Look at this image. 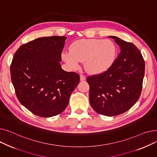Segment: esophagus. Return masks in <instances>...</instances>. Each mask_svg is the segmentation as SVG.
Segmentation results:
<instances>
[{
    "label": "esophagus",
    "instance_id": "1",
    "mask_svg": "<svg viewBox=\"0 0 157 157\" xmlns=\"http://www.w3.org/2000/svg\"><path fill=\"white\" fill-rule=\"evenodd\" d=\"M85 79H86L85 76L83 75V74H81V75H80V80L81 81H85Z\"/></svg>",
    "mask_w": 157,
    "mask_h": 157
}]
</instances>
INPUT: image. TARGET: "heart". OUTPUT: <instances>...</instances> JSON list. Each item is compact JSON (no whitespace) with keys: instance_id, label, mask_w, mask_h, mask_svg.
<instances>
[{"instance_id":"1","label":"heart","mask_w":157,"mask_h":157,"mask_svg":"<svg viewBox=\"0 0 157 157\" xmlns=\"http://www.w3.org/2000/svg\"><path fill=\"white\" fill-rule=\"evenodd\" d=\"M117 48L113 41L107 39H81L74 42L70 52H63L62 59L72 69H77L80 62L90 74H101L108 70L116 60Z\"/></svg>"}]
</instances>
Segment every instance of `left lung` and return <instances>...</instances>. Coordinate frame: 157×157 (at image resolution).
Instances as JSON below:
<instances>
[{
	"label": "left lung",
	"instance_id": "8db88e82",
	"mask_svg": "<svg viewBox=\"0 0 157 157\" xmlns=\"http://www.w3.org/2000/svg\"><path fill=\"white\" fill-rule=\"evenodd\" d=\"M114 39L121 52L105 72L88 76L92 108L108 117L119 115L132 107L141 95L145 63L142 54L132 43Z\"/></svg>",
	"mask_w": 157,
	"mask_h": 157
}]
</instances>
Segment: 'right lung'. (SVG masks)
Wrapping results in <instances>:
<instances>
[{
    "label": "right lung",
    "mask_w": 157,
    "mask_h": 157,
    "mask_svg": "<svg viewBox=\"0 0 157 157\" xmlns=\"http://www.w3.org/2000/svg\"><path fill=\"white\" fill-rule=\"evenodd\" d=\"M66 39L37 38L21 45L14 55L10 71L16 97L39 117L49 118L63 112L79 82L78 73L61 67Z\"/></svg>",
    "instance_id": "right-lung-1"
}]
</instances>
